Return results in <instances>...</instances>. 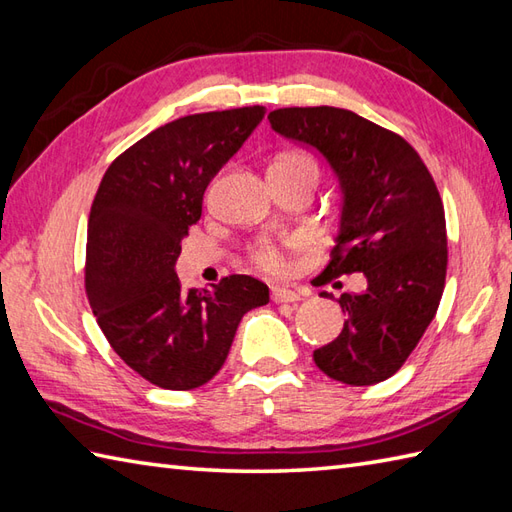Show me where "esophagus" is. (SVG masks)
<instances>
[{
    "label": "esophagus",
    "instance_id": "34e87169",
    "mask_svg": "<svg viewBox=\"0 0 512 512\" xmlns=\"http://www.w3.org/2000/svg\"><path fill=\"white\" fill-rule=\"evenodd\" d=\"M302 298L300 291H295L291 287H274L271 289V300H274L276 304H282V302H298Z\"/></svg>",
    "mask_w": 512,
    "mask_h": 512
}]
</instances>
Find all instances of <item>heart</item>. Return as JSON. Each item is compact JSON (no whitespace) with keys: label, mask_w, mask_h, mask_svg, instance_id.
Masks as SVG:
<instances>
[{"label":"heart","mask_w":512,"mask_h":512,"mask_svg":"<svg viewBox=\"0 0 512 512\" xmlns=\"http://www.w3.org/2000/svg\"><path fill=\"white\" fill-rule=\"evenodd\" d=\"M269 173L280 175H300V173H317L320 175V166H317L315 157L300 149H291L280 153L274 162H271ZM249 256H252L258 267L267 271H278L282 267V254L278 245L271 238H258V241L249 247Z\"/></svg>","instance_id":"b5f03b06"}]
</instances>
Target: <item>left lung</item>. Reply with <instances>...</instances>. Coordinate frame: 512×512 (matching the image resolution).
I'll list each match as a JSON object with an SVG mask.
<instances>
[{"label":"left lung","mask_w":512,"mask_h":512,"mask_svg":"<svg viewBox=\"0 0 512 512\" xmlns=\"http://www.w3.org/2000/svg\"><path fill=\"white\" fill-rule=\"evenodd\" d=\"M267 118L339 177L342 221L324 280L355 271L368 280L361 293L339 295L346 322L313 352L317 368L348 385L385 381L412 355L445 289L447 225L434 177L399 133L348 109L285 107Z\"/></svg>","instance_id":"1"}]
</instances>
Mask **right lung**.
<instances>
[{"mask_svg":"<svg viewBox=\"0 0 512 512\" xmlns=\"http://www.w3.org/2000/svg\"><path fill=\"white\" fill-rule=\"evenodd\" d=\"M265 111L254 105L168 122L118 155L98 186L87 225V300L118 357L157 388L208 383L243 315L269 302L267 285L252 276L186 291L175 274L203 192Z\"/></svg>","mask_w":512,"mask_h":512,"instance_id":"1","label":"right lung"}]
</instances>
